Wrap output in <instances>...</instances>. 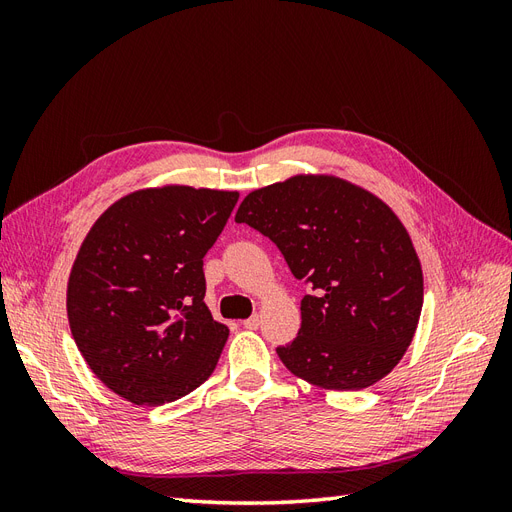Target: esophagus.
<instances>
[{
    "label": "esophagus",
    "mask_w": 512,
    "mask_h": 512,
    "mask_svg": "<svg viewBox=\"0 0 512 512\" xmlns=\"http://www.w3.org/2000/svg\"><path fill=\"white\" fill-rule=\"evenodd\" d=\"M241 324H243V329H250V331H256V329L260 327V318H258V316H250V318H247V320H243Z\"/></svg>",
    "instance_id": "obj_1"
}]
</instances>
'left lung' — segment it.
Listing matches in <instances>:
<instances>
[{"instance_id": "left-lung-1", "label": "left lung", "mask_w": 512, "mask_h": 512, "mask_svg": "<svg viewBox=\"0 0 512 512\" xmlns=\"http://www.w3.org/2000/svg\"><path fill=\"white\" fill-rule=\"evenodd\" d=\"M235 222L269 237L312 286L299 335L277 348L294 376L359 391L401 361L421 316L423 271L380 198L335 177L297 175L247 194Z\"/></svg>"}]
</instances>
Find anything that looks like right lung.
<instances>
[{
  "instance_id": "right-lung-1",
  "label": "right lung",
  "mask_w": 512,
  "mask_h": 512,
  "mask_svg": "<svg viewBox=\"0 0 512 512\" xmlns=\"http://www.w3.org/2000/svg\"><path fill=\"white\" fill-rule=\"evenodd\" d=\"M237 192H132L91 226L68 280V320L89 369L136 406L198 389L228 339L205 305L203 258Z\"/></svg>"
}]
</instances>
